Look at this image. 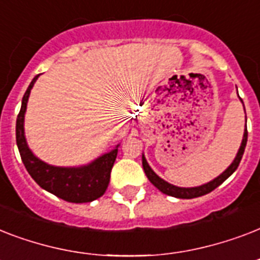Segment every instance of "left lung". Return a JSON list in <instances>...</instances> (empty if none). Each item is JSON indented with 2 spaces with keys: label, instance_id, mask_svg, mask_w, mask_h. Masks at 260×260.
Masks as SVG:
<instances>
[{
  "label": "left lung",
  "instance_id": "left-lung-1",
  "mask_svg": "<svg viewBox=\"0 0 260 260\" xmlns=\"http://www.w3.org/2000/svg\"><path fill=\"white\" fill-rule=\"evenodd\" d=\"M240 101H242V104H243L242 98H240ZM243 106H244V104H243ZM244 112H246V109H244ZM246 121H247V118H246ZM247 136H248V134H247V126H246V128H244V134H243L242 144H240V148H239L238 154H236V156H235L234 162L231 163L230 166L226 167L225 170L222 171V173L220 174L218 177H216L210 182H208V183H204V185H201V186H196V187H179V186L171 185V183H169L167 181L162 179V178L159 177V175H156V173H155V171L151 169L150 165H148V162H147V159H146V156H144V154L142 155L143 169H144V173H146L147 178L150 179L151 183H152V185H154L156 189L160 190L163 194H167V196H171V197H175V198H183V200H190V198L201 197V196H205V194L210 193V191H213L216 187H218V186L221 185L222 182L225 181L226 178H230L231 175H232V174L236 171V169H238V166H239V163H240V160H242L243 154H244V150H246Z\"/></svg>",
  "mask_w": 260,
  "mask_h": 260
}]
</instances>
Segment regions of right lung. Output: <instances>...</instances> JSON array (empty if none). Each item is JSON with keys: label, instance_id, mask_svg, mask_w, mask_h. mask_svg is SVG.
<instances>
[{"label": "right lung", "instance_id": "1", "mask_svg": "<svg viewBox=\"0 0 260 260\" xmlns=\"http://www.w3.org/2000/svg\"><path fill=\"white\" fill-rule=\"evenodd\" d=\"M38 78L39 75H36L26 89L22 97L21 109L16 121V142L22 163L30 177L34 178V181L42 189L50 191L56 197L75 204L94 201L101 197L108 189L110 171L117 156L120 143L109 152L102 154L101 156L82 166H52L39 159L28 146L25 131H24L26 104H28L30 90Z\"/></svg>", "mask_w": 260, "mask_h": 260}]
</instances>
